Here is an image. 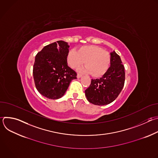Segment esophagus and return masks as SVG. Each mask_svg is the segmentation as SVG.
<instances>
[{"label":"esophagus","instance_id":"34e87169","mask_svg":"<svg viewBox=\"0 0 158 158\" xmlns=\"http://www.w3.org/2000/svg\"><path fill=\"white\" fill-rule=\"evenodd\" d=\"M81 76H82V74H77V78H80Z\"/></svg>","mask_w":158,"mask_h":158}]
</instances>
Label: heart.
<instances>
[{
	"instance_id": "heart-1",
	"label": "heart",
	"mask_w": 158,
	"mask_h": 158,
	"mask_svg": "<svg viewBox=\"0 0 158 158\" xmlns=\"http://www.w3.org/2000/svg\"><path fill=\"white\" fill-rule=\"evenodd\" d=\"M67 62L73 69H78L84 64L85 72L94 77H100L108 71L110 64V56L102 48L88 45L80 47L77 52L70 50L67 55Z\"/></svg>"
}]
</instances>
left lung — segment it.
Segmentation results:
<instances>
[{"instance_id":"left-lung-1","label":"left lung","mask_w":158,"mask_h":158,"mask_svg":"<svg viewBox=\"0 0 158 158\" xmlns=\"http://www.w3.org/2000/svg\"><path fill=\"white\" fill-rule=\"evenodd\" d=\"M125 71L119 56L113 51L110 53V66L107 73L99 79H91L85 91L89 102L103 106L114 101L121 92L124 85Z\"/></svg>"}]
</instances>
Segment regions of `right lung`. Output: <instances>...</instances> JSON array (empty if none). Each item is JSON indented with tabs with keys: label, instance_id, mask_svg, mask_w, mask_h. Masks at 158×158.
Returning <instances> with one entry per match:
<instances>
[{
	"label": "right lung",
	"instance_id": "add662e5",
	"mask_svg": "<svg viewBox=\"0 0 158 158\" xmlns=\"http://www.w3.org/2000/svg\"><path fill=\"white\" fill-rule=\"evenodd\" d=\"M67 42L58 40L45 46L35 57L33 77L40 94L48 99H57L64 96L77 73L67 65Z\"/></svg>",
	"mask_w": 158,
	"mask_h": 158
}]
</instances>
